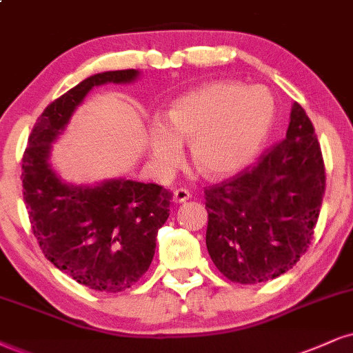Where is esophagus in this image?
<instances>
[{
	"label": "esophagus",
	"mask_w": 353,
	"mask_h": 353,
	"mask_svg": "<svg viewBox=\"0 0 353 353\" xmlns=\"http://www.w3.org/2000/svg\"><path fill=\"white\" fill-rule=\"evenodd\" d=\"M190 198H191V194L186 188H178L173 191V203H176V204L185 203V201H188Z\"/></svg>",
	"instance_id": "34e87169"
}]
</instances>
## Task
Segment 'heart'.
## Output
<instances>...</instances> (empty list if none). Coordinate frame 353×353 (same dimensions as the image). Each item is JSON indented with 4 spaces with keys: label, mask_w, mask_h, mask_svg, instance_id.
I'll return each instance as SVG.
<instances>
[{
    "label": "heart",
    "mask_w": 353,
    "mask_h": 353,
    "mask_svg": "<svg viewBox=\"0 0 353 353\" xmlns=\"http://www.w3.org/2000/svg\"><path fill=\"white\" fill-rule=\"evenodd\" d=\"M273 112L272 97L260 88L216 81L190 91L172 104L167 123L150 124L152 163L170 172L181 159V142H190L191 163L203 176L234 175L259 152Z\"/></svg>",
    "instance_id": "b5f03b06"
}]
</instances>
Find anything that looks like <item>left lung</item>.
<instances>
[{"label": "left lung", "instance_id": "obj_1", "mask_svg": "<svg viewBox=\"0 0 353 353\" xmlns=\"http://www.w3.org/2000/svg\"><path fill=\"white\" fill-rule=\"evenodd\" d=\"M324 191L314 125L294 103L281 142L204 190L206 247L217 270L230 281L255 285L293 268L312 241Z\"/></svg>", "mask_w": 353, "mask_h": 353}]
</instances>
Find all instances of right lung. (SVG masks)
<instances>
[{
  "label": "right lung",
  "instance_id": "obj_1",
  "mask_svg": "<svg viewBox=\"0 0 353 353\" xmlns=\"http://www.w3.org/2000/svg\"><path fill=\"white\" fill-rule=\"evenodd\" d=\"M137 77L132 68L97 73L68 90L39 116L23 155V196L42 254L80 285L104 293L130 288L149 270L172 193L124 178L65 183L49 165L50 143L93 86L130 83Z\"/></svg>",
  "mask_w": 353,
  "mask_h": 353
}]
</instances>
